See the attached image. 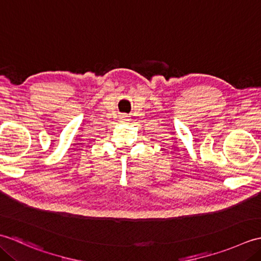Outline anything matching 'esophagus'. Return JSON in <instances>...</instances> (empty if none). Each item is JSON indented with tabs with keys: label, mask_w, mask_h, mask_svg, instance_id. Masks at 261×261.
<instances>
[{
	"label": "esophagus",
	"mask_w": 261,
	"mask_h": 261,
	"mask_svg": "<svg viewBox=\"0 0 261 261\" xmlns=\"http://www.w3.org/2000/svg\"><path fill=\"white\" fill-rule=\"evenodd\" d=\"M123 120H125V118H123Z\"/></svg>",
	"instance_id": "34e87169"
}]
</instances>
